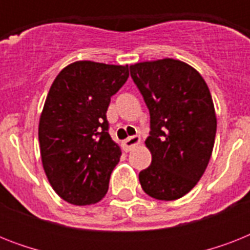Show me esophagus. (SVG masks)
I'll return each mask as SVG.
<instances>
[{"instance_id":"34e87169","label":"esophagus","mask_w":250,"mask_h":250,"mask_svg":"<svg viewBox=\"0 0 250 250\" xmlns=\"http://www.w3.org/2000/svg\"><path fill=\"white\" fill-rule=\"evenodd\" d=\"M140 136H137V135H135V136H129L123 141V146H125V150H131V149L135 148L136 145L140 144Z\"/></svg>"}]
</instances>
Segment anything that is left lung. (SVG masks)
<instances>
[{
	"label": "left lung",
	"mask_w": 250,
	"mask_h": 250,
	"mask_svg": "<svg viewBox=\"0 0 250 250\" xmlns=\"http://www.w3.org/2000/svg\"><path fill=\"white\" fill-rule=\"evenodd\" d=\"M129 71L150 114L145 144L152 164L140 171V184L156 200H178L197 184L213 153L217 117L210 90L198 71L172 58L140 62Z\"/></svg>",
	"instance_id": "left-lung-1"
}]
</instances>
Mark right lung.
Returning <instances> with one entry per match:
<instances>
[{
	"label": "right lung",
	"instance_id": "add662e5",
	"mask_svg": "<svg viewBox=\"0 0 250 250\" xmlns=\"http://www.w3.org/2000/svg\"><path fill=\"white\" fill-rule=\"evenodd\" d=\"M128 76V66L78 61L49 89L39 123L41 161L53 189L72 205L96 204L109 189L122 152L106 111Z\"/></svg>",
	"mask_w": 250,
	"mask_h": 250
}]
</instances>
